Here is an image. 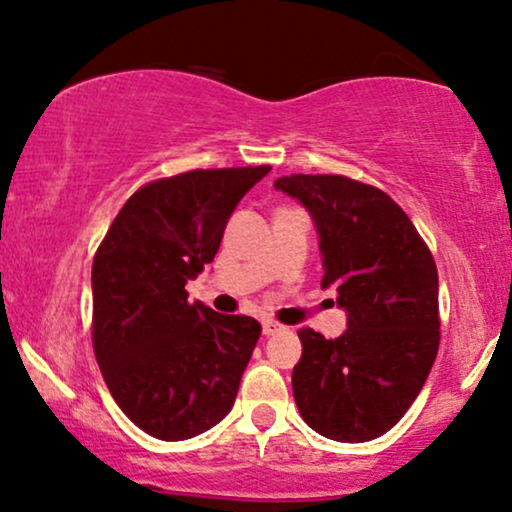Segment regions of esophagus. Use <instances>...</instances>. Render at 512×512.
<instances>
[{
  "mask_svg": "<svg viewBox=\"0 0 512 512\" xmlns=\"http://www.w3.org/2000/svg\"><path fill=\"white\" fill-rule=\"evenodd\" d=\"M279 331H283V326L279 322H274V319H264L262 322L264 336H274V334H279Z\"/></svg>",
  "mask_w": 512,
  "mask_h": 512,
  "instance_id": "obj_1",
  "label": "esophagus"
}]
</instances>
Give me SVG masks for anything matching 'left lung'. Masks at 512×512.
I'll use <instances>...</instances> for the list:
<instances>
[{
  "label": "left lung",
  "mask_w": 512,
  "mask_h": 512,
  "mask_svg": "<svg viewBox=\"0 0 512 512\" xmlns=\"http://www.w3.org/2000/svg\"><path fill=\"white\" fill-rule=\"evenodd\" d=\"M274 188L307 209L319 236L322 288L346 312L329 341L300 329L293 367L300 417L326 439L372 441L422 391L439 350V274L408 214L384 190L346 176L293 174Z\"/></svg>",
  "instance_id": "1"
}]
</instances>
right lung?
<instances>
[{"label":"right lung","mask_w":512,"mask_h":512,"mask_svg":"<svg viewBox=\"0 0 512 512\" xmlns=\"http://www.w3.org/2000/svg\"><path fill=\"white\" fill-rule=\"evenodd\" d=\"M272 166L197 169L128 197L92 262V343L116 405L145 434L186 441L229 415L262 326L188 303L229 217Z\"/></svg>","instance_id":"add662e5"}]
</instances>
